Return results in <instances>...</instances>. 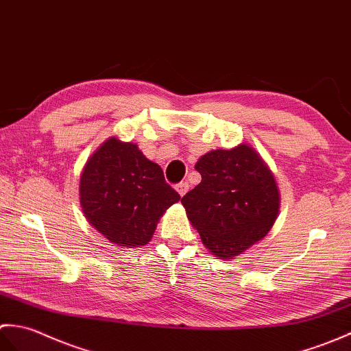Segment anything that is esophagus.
<instances>
[{"instance_id": "34e87169", "label": "esophagus", "mask_w": 351, "mask_h": 351, "mask_svg": "<svg viewBox=\"0 0 351 351\" xmlns=\"http://www.w3.org/2000/svg\"><path fill=\"white\" fill-rule=\"evenodd\" d=\"M176 191L178 192V195L180 197H183L186 192L189 191V183L188 182H182V183H178V184H176Z\"/></svg>"}]
</instances>
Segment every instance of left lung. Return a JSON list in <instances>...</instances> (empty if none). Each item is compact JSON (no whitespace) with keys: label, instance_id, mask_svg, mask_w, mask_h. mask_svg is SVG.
<instances>
[{"label":"left lung","instance_id":"left-lung-1","mask_svg":"<svg viewBox=\"0 0 351 351\" xmlns=\"http://www.w3.org/2000/svg\"><path fill=\"white\" fill-rule=\"evenodd\" d=\"M201 183L182 198L186 215L213 255L231 260L274 227L279 191L251 145L212 150L195 163Z\"/></svg>","mask_w":351,"mask_h":351}]
</instances>
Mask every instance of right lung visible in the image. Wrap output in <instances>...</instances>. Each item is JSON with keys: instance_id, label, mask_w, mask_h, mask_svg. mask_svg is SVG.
<instances>
[{"instance_id": "right-lung-1", "label": "right lung", "mask_w": 351, "mask_h": 351, "mask_svg": "<svg viewBox=\"0 0 351 351\" xmlns=\"http://www.w3.org/2000/svg\"><path fill=\"white\" fill-rule=\"evenodd\" d=\"M80 199L87 221L111 243L139 247L149 243L160 216L180 195L136 144L112 136L85 163Z\"/></svg>"}]
</instances>
